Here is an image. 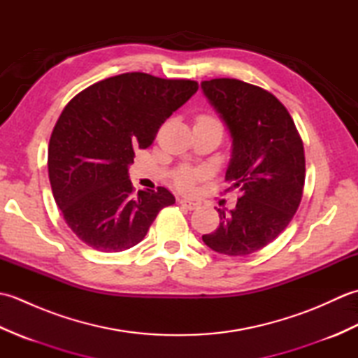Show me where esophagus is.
<instances>
[{
	"label": "esophagus",
	"mask_w": 358,
	"mask_h": 358,
	"mask_svg": "<svg viewBox=\"0 0 358 358\" xmlns=\"http://www.w3.org/2000/svg\"><path fill=\"white\" fill-rule=\"evenodd\" d=\"M178 203L181 204V206H183L185 209H187V210H194V209H196L200 206L199 203L196 201H192V200H187V199H180L178 200Z\"/></svg>",
	"instance_id": "obj_1"
}]
</instances>
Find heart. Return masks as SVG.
<instances>
[{"mask_svg": "<svg viewBox=\"0 0 358 358\" xmlns=\"http://www.w3.org/2000/svg\"><path fill=\"white\" fill-rule=\"evenodd\" d=\"M194 180H195V173L192 171H183L177 175V185L181 189H185V191L192 187Z\"/></svg>", "mask_w": 358, "mask_h": 358, "instance_id": "1", "label": "heart"}]
</instances>
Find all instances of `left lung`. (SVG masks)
Returning <instances> with one entry per match:
<instances>
[{"instance_id":"8db88e82","label":"left lung","mask_w":358,"mask_h":358,"mask_svg":"<svg viewBox=\"0 0 358 358\" xmlns=\"http://www.w3.org/2000/svg\"><path fill=\"white\" fill-rule=\"evenodd\" d=\"M201 90L229 132L226 181L240 194L220 226L203 235L218 254H254L285 231L305 185V150L286 108L268 90L232 78L201 81Z\"/></svg>"}]
</instances>
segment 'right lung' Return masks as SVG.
Returning a JSON list of instances; mask_svg holds the SVG:
<instances>
[{
    "label": "right lung",
    "mask_w": 358,
    "mask_h": 358,
    "mask_svg": "<svg viewBox=\"0 0 358 358\" xmlns=\"http://www.w3.org/2000/svg\"><path fill=\"white\" fill-rule=\"evenodd\" d=\"M196 90L191 80L132 72L95 83L66 106L49 141V180L66 223L86 245L131 249L175 203L166 187L134 194L129 166Z\"/></svg>",
    "instance_id": "right-lung-1"
}]
</instances>
